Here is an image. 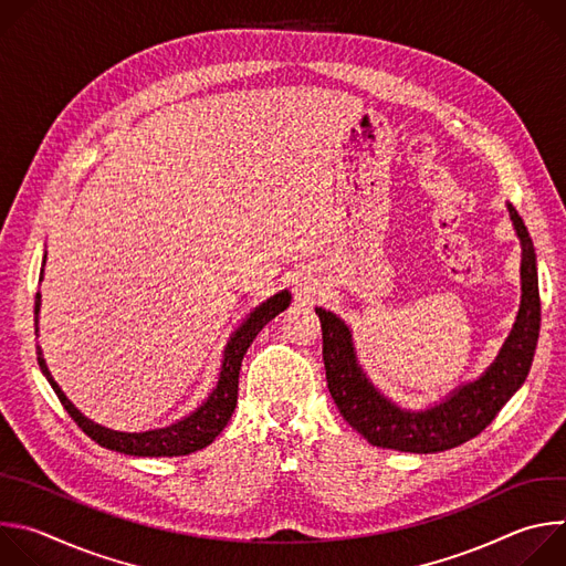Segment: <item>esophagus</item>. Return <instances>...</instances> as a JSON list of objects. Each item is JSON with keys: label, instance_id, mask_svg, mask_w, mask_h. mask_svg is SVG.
Instances as JSON below:
<instances>
[{"label": "esophagus", "instance_id": "1", "mask_svg": "<svg viewBox=\"0 0 566 566\" xmlns=\"http://www.w3.org/2000/svg\"><path fill=\"white\" fill-rule=\"evenodd\" d=\"M295 291H297V293H300V295H306V293H308V286H306V284H302V282H300V284H297V286H295Z\"/></svg>", "mask_w": 566, "mask_h": 566}]
</instances>
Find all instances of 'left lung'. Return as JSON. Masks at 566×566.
I'll return each instance as SVG.
<instances>
[{
	"label": "left lung",
	"instance_id": "obj_1",
	"mask_svg": "<svg viewBox=\"0 0 566 566\" xmlns=\"http://www.w3.org/2000/svg\"><path fill=\"white\" fill-rule=\"evenodd\" d=\"M506 208L522 247V300L515 325L486 371L454 387L434 406L426 410L396 406L360 367L347 322L334 311L315 306L322 325V360H325L332 398L343 419L371 446L415 454L457 448L486 428L524 385L539 336L537 260L522 217L511 203Z\"/></svg>",
	"mask_w": 566,
	"mask_h": 566
}]
</instances>
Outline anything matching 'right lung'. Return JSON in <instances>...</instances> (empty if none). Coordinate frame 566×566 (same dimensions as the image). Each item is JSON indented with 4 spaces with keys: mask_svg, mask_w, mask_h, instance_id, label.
<instances>
[{
    "mask_svg": "<svg viewBox=\"0 0 566 566\" xmlns=\"http://www.w3.org/2000/svg\"><path fill=\"white\" fill-rule=\"evenodd\" d=\"M44 264H46V253H44L42 266ZM42 277H44V269L40 271V282H42ZM289 304H291V293L284 289V291L271 295L269 300H264L260 306H255L249 313V317L230 334V338L223 347L219 380L201 406L195 412H190L188 417H184L170 426L151 428L145 432L112 430V428H105V426L92 421L90 417H85L73 406V402L66 398V394L60 389V385L53 380L40 347H38V363H40V369L46 376L49 385L57 394L64 410L69 412V417L98 446L120 452V454H129V457H184V454H190V452H197V450L210 446L219 437V432L228 426V421L237 408L241 360H244V356H247L249 347L253 345V340L258 338V334ZM40 306H42V295L35 293V336L40 329L38 327L40 325Z\"/></svg>",
    "mask_w": 566,
    "mask_h": 566,
    "instance_id": "obj_1",
    "label": "right lung"
}]
</instances>
